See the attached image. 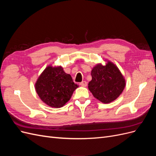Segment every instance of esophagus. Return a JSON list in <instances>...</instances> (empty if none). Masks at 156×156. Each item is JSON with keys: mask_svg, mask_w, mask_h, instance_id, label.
<instances>
[{"mask_svg": "<svg viewBox=\"0 0 156 156\" xmlns=\"http://www.w3.org/2000/svg\"><path fill=\"white\" fill-rule=\"evenodd\" d=\"M80 85L82 87H87V81H82L81 83H80Z\"/></svg>", "mask_w": 156, "mask_h": 156, "instance_id": "esophagus-1", "label": "esophagus"}]
</instances>
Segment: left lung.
<instances>
[{
  "mask_svg": "<svg viewBox=\"0 0 156 156\" xmlns=\"http://www.w3.org/2000/svg\"><path fill=\"white\" fill-rule=\"evenodd\" d=\"M105 65L97 64L91 71L88 89L94 97L103 103H109L120 96L126 87V80L119 68L109 60Z\"/></svg>",
  "mask_w": 156,
  "mask_h": 156,
  "instance_id": "8db88e82",
  "label": "left lung"
}]
</instances>
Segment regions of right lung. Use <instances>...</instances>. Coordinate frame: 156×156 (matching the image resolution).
<instances>
[{"mask_svg":"<svg viewBox=\"0 0 156 156\" xmlns=\"http://www.w3.org/2000/svg\"><path fill=\"white\" fill-rule=\"evenodd\" d=\"M78 87L61 66H47L35 83L36 93L41 100L54 108L63 107Z\"/></svg>","mask_w":156,"mask_h":156,"instance_id":"add662e5","label":"right lung"}]
</instances>
